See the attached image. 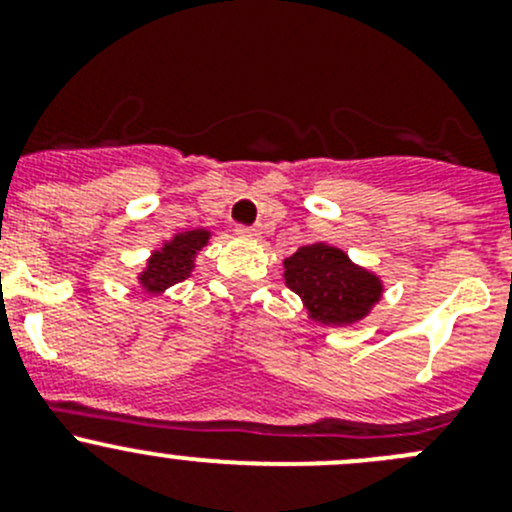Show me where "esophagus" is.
<instances>
[{"mask_svg":"<svg viewBox=\"0 0 512 512\" xmlns=\"http://www.w3.org/2000/svg\"><path fill=\"white\" fill-rule=\"evenodd\" d=\"M236 234L244 236V239H256V236L261 234V229H258V226H244V224H239V226H236Z\"/></svg>","mask_w":512,"mask_h":512,"instance_id":"esophagus-1","label":"esophagus"}]
</instances>
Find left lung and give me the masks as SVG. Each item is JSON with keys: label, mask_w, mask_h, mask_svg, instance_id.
<instances>
[{"label": "left lung", "mask_w": 512, "mask_h": 512, "mask_svg": "<svg viewBox=\"0 0 512 512\" xmlns=\"http://www.w3.org/2000/svg\"><path fill=\"white\" fill-rule=\"evenodd\" d=\"M286 266V286L303 298L308 313L326 326L361 321L381 298V281L353 266L343 251L326 244L301 246Z\"/></svg>", "instance_id": "obj_1"}]
</instances>
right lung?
<instances>
[{
	"mask_svg": "<svg viewBox=\"0 0 512 512\" xmlns=\"http://www.w3.org/2000/svg\"><path fill=\"white\" fill-rule=\"evenodd\" d=\"M209 241V234L201 229L186 231L179 234L174 241L164 246L161 251H156L149 258V266L141 273V283L146 286L149 293H161L164 288L174 286V283L184 281L186 276L194 268V258Z\"/></svg>",
	"mask_w": 512,
	"mask_h": 512,
	"instance_id": "obj_1",
	"label": "right lung"
}]
</instances>
